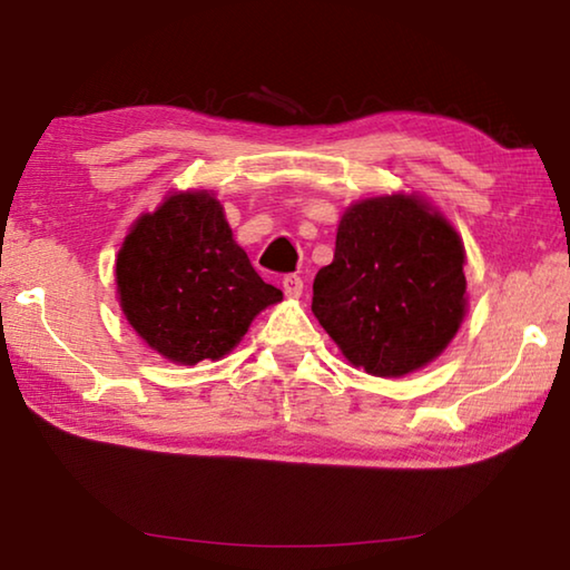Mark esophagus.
I'll return each mask as SVG.
<instances>
[{
    "label": "esophagus",
    "mask_w": 570,
    "mask_h": 570,
    "mask_svg": "<svg viewBox=\"0 0 570 570\" xmlns=\"http://www.w3.org/2000/svg\"><path fill=\"white\" fill-rule=\"evenodd\" d=\"M282 286H284V294L292 296V298L302 296V292H304L302 276H296V274H286V276L282 278Z\"/></svg>",
    "instance_id": "obj_1"
}]
</instances>
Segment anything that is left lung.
Here are the masks:
<instances>
[{"mask_svg": "<svg viewBox=\"0 0 570 570\" xmlns=\"http://www.w3.org/2000/svg\"><path fill=\"white\" fill-rule=\"evenodd\" d=\"M465 248L417 196L346 208L334 262L314 278L312 312L354 366L402 377L430 364L465 316Z\"/></svg>", "mask_w": 570, "mask_h": 570, "instance_id": "obj_1", "label": "left lung"}]
</instances>
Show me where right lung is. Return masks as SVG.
I'll return each instance as SVG.
<instances>
[{
  "label": "right lung",
  "mask_w": 570,
  "mask_h": 570,
  "mask_svg": "<svg viewBox=\"0 0 570 570\" xmlns=\"http://www.w3.org/2000/svg\"><path fill=\"white\" fill-rule=\"evenodd\" d=\"M115 282L125 320L178 364L220 360L262 308L282 302L206 190L173 193L156 214L135 220L115 262Z\"/></svg>",
  "instance_id": "obj_1"
}]
</instances>
